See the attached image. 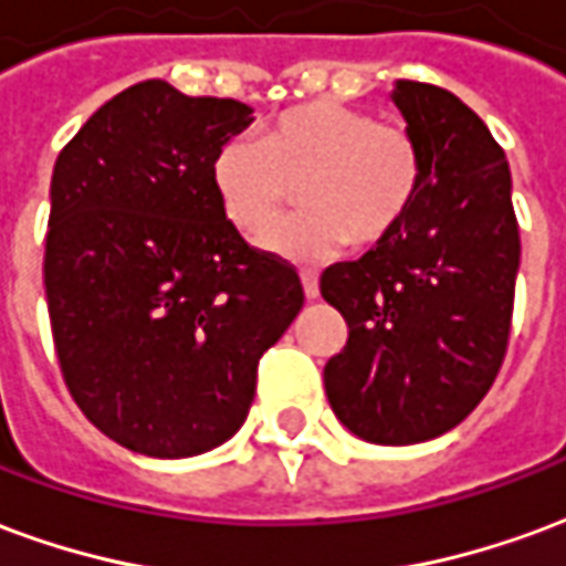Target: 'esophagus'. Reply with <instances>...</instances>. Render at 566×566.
<instances>
[{
	"mask_svg": "<svg viewBox=\"0 0 566 566\" xmlns=\"http://www.w3.org/2000/svg\"><path fill=\"white\" fill-rule=\"evenodd\" d=\"M303 291H306V300H315L318 296V275L315 272H303Z\"/></svg>",
	"mask_w": 566,
	"mask_h": 566,
	"instance_id": "1",
	"label": "esophagus"
}]
</instances>
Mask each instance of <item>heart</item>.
Listing matches in <instances>:
<instances>
[{
  "mask_svg": "<svg viewBox=\"0 0 566 566\" xmlns=\"http://www.w3.org/2000/svg\"><path fill=\"white\" fill-rule=\"evenodd\" d=\"M424 181V154L400 124L355 105L300 103L260 129L233 136L211 160V187L227 221L266 239L296 186L308 212L275 231L272 251L318 258L339 239L352 248L385 242L406 221Z\"/></svg>",
  "mask_w": 566,
  "mask_h": 566,
  "instance_id": "heart-1",
  "label": "heart"
}]
</instances>
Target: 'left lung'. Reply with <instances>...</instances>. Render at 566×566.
Wrapping results in <instances>:
<instances>
[{"label":"left lung","mask_w":566,"mask_h":566,"mask_svg":"<svg viewBox=\"0 0 566 566\" xmlns=\"http://www.w3.org/2000/svg\"><path fill=\"white\" fill-rule=\"evenodd\" d=\"M394 103L424 181L385 242L321 275V296L348 324L324 388L352 433L412 446L461 424L497 379L522 239L510 163L482 117L421 81H400Z\"/></svg>","instance_id":"8db88e82"}]
</instances>
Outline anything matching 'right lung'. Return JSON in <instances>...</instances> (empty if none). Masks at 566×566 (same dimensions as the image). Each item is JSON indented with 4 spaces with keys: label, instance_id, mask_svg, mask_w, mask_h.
<instances>
[{
    "label": "right lung",
    "instance_id": "1",
    "mask_svg": "<svg viewBox=\"0 0 566 566\" xmlns=\"http://www.w3.org/2000/svg\"><path fill=\"white\" fill-rule=\"evenodd\" d=\"M251 108L142 81L66 142L44 294L56 364L91 424L150 458L218 449L258 364L303 308L296 270L223 218L211 160Z\"/></svg>",
    "mask_w": 566,
    "mask_h": 566
}]
</instances>
